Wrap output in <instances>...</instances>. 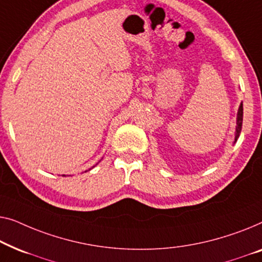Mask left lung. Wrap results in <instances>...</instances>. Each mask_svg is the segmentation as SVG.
Masks as SVG:
<instances>
[{
    "label": "left lung",
    "instance_id": "8db88e82",
    "mask_svg": "<svg viewBox=\"0 0 262 262\" xmlns=\"http://www.w3.org/2000/svg\"><path fill=\"white\" fill-rule=\"evenodd\" d=\"M242 121H243V105L241 104L237 112V127H236V134H235V142L240 136V133L242 129Z\"/></svg>",
    "mask_w": 262,
    "mask_h": 262
}]
</instances>
